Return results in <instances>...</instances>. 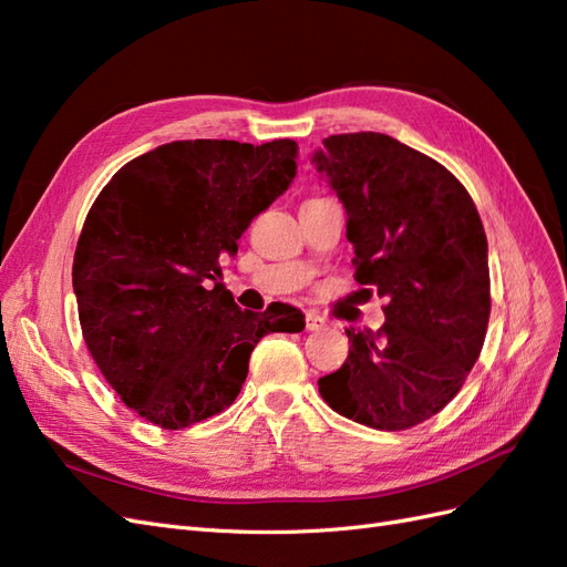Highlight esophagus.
Returning a JSON list of instances; mask_svg holds the SVG:
<instances>
[{
	"label": "esophagus",
	"instance_id": "1",
	"mask_svg": "<svg viewBox=\"0 0 567 567\" xmlns=\"http://www.w3.org/2000/svg\"><path fill=\"white\" fill-rule=\"evenodd\" d=\"M326 326V321H323V317H319L317 312H307L305 315V329L307 331H321Z\"/></svg>",
	"mask_w": 567,
	"mask_h": 567
}]
</instances>
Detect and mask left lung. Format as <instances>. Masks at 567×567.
I'll use <instances>...</instances> for the list:
<instances>
[{"label": "left lung", "instance_id": "left-lung-1", "mask_svg": "<svg viewBox=\"0 0 567 567\" xmlns=\"http://www.w3.org/2000/svg\"><path fill=\"white\" fill-rule=\"evenodd\" d=\"M312 163L346 205L354 279L388 300L379 331L346 329V364L319 392L340 416L406 431L456 398L483 350V221L447 167L388 134H333Z\"/></svg>", "mask_w": 567, "mask_h": 567}]
</instances>
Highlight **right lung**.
<instances>
[{"label": "right lung", "instance_id": "right-lung-1", "mask_svg": "<svg viewBox=\"0 0 567 567\" xmlns=\"http://www.w3.org/2000/svg\"><path fill=\"white\" fill-rule=\"evenodd\" d=\"M298 144L196 140L120 167L84 219L73 260L82 338L134 414L179 431L234 404L252 348L300 333L284 302L238 310L221 260L290 186Z\"/></svg>", "mask_w": 567, "mask_h": 567}]
</instances>
